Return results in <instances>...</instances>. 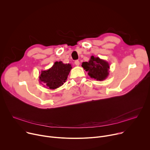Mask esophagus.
I'll use <instances>...</instances> for the list:
<instances>
[{"label":"esophagus","mask_w":150,"mask_h":150,"mask_svg":"<svg viewBox=\"0 0 150 150\" xmlns=\"http://www.w3.org/2000/svg\"><path fill=\"white\" fill-rule=\"evenodd\" d=\"M75 64L76 66H79L80 63H79V62L78 60H75Z\"/></svg>","instance_id":"34e87169"}]
</instances>
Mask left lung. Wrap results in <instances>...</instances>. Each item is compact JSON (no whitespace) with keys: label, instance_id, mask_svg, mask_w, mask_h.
<instances>
[{"label":"left lung","instance_id":"left-lung-1","mask_svg":"<svg viewBox=\"0 0 150 150\" xmlns=\"http://www.w3.org/2000/svg\"><path fill=\"white\" fill-rule=\"evenodd\" d=\"M82 67L88 72L90 78L97 81H103L109 75V63L98 57L91 56L88 62H82Z\"/></svg>","mask_w":150,"mask_h":150}]
</instances>
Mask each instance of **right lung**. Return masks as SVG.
Listing matches in <instances>:
<instances>
[{"instance_id":"obj_1","label":"right lung","mask_w":150,"mask_h":150,"mask_svg":"<svg viewBox=\"0 0 150 150\" xmlns=\"http://www.w3.org/2000/svg\"><path fill=\"white\" fill-rule=\"evenodd\" d=\"M72 67L69 63L56 62L50 69L41 72L39 82L48 89H56L66 82Z\"/></svg>"}]
</instances>
